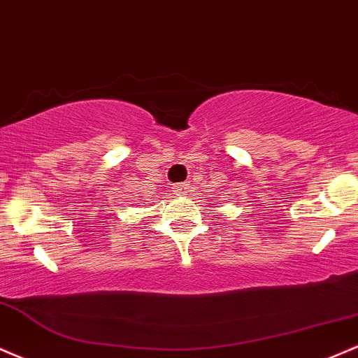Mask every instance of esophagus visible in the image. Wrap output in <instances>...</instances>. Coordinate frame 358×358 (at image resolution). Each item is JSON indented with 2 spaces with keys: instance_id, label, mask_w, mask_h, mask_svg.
Returning a JSON list of instances; mask_svg holds the SVG:
<instances>
[{
  "instance_id": "34e87169",
  "label": "esophagus",
  "mask_w": 358,
  "mask_h": 358,
  "mask_svg": "<svg viewBox=\"0 0 358 358\" xmlns=\"http://www.w3.org/2000/svg\"><path fill=\"white\" fill-rule=\"evenodd\" d=\"M174 192L176 194H186L187 189H189V182H179V184H174Z\"/></svg>"
}]
</instances>
